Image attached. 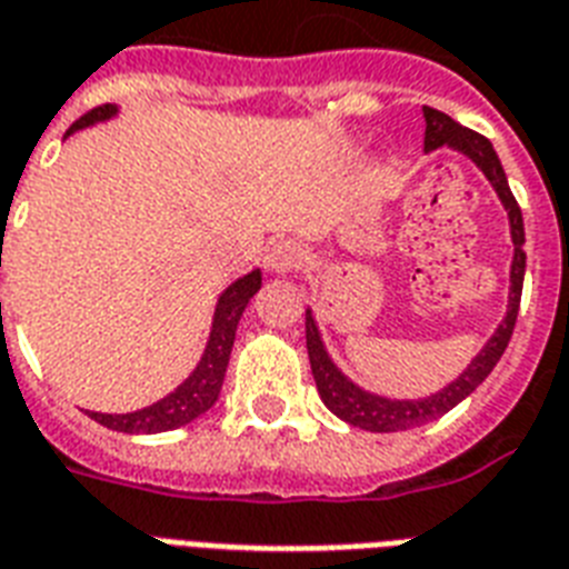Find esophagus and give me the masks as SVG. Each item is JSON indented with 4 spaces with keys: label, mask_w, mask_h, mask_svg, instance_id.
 Instances as JSON below:
<instances>
[{
    "label": "esophagus",
    "mask_w": 569,
    "mask_h": 569,
    "mask_svg": "<svg viewBox=\"0 0 569 569\" xmlns=\"http://www.w3.org/2000/svg\"><path fill=\"white\" fill-rule=\"evenodd\" d=\"M306 261V249L297 240H279L267 249V267L276 272H290L299 270Z\"/></svg>",
    "instance_id": "1"
}]
</instances>
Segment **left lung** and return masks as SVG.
<instances>
[{"label": "left lung", "mask_w": 569, "mask_h": 569, "mask_svg": "<svg viewBox=\"0 0 569 569\" xmlns=\"http://www.w3.org/2000/svg\"><path fill=\"white\" fill-rule=\"evenodd\" d=\"M425 121L427 151L442 148V144H448L453 151H463L466 157L487 174V180H490L492 187H496V192H499L501 204L508 210L510 237H513L508 317L501 320V326L496 329V335H492L490 341H487V347H483L481 353L475 356L472 365H469L448 389L436 391V395H430V398L425 400H389L380 398V395H371V391H362L335 368L332 359H329L323 350V341H320V332H317L315 317L308 311L306 347L317 391H320V400H323L326 407L332 409L341 421H347V425L353 427H362V430H371V433H398V430H409V427H421L427 425V421H436L439 416H445L448 409L457 407L463 398H469V395L490 377V371L496 368L501 353H505V347H508L510 335H513V326H517L522 279H526V249H522V246H526V228H522V210H519L517 198L510 192L508 178H505V169H501L499 157L492 151L490 139L481 133H475L469 127L457 124L453 118H448L445 112H439V109H430V106H425Z\"/></svg>", "instance_id": "left-lung-1"}]
</instances>
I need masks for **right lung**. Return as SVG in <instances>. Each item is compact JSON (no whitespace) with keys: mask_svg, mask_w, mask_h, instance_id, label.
<instances>
[{"mask_svg":"<svg viewBox=\"0 0 569 569\" xmlns=\"http://www.w3.org/2000/svg\"><path fill=\"white\" fill-rule=\"evenodd\" d=\"M116 116V106L103 103L94 106L91 112L73 121L70 133L79 130V127L94 124V121H103V118ZM261 288V272L254 270L243 279H237L231 288L224 290L219 297V306H216L213 315V329H210V341H207V350L201 356V362L189 380H183L178 389L171 391L169 398L157 400L151 407L136 409V412H127V416H103V412H88L94 418L97 425L109 427V430H118V433H162V430H174V427H183L189 421H196L201 412L213 407L219 391H222L224 368H228V359H231V347H234L237 323L243 317L249 299L258 293Z\"/></svg>","mask_w":569,"mask_h":569,"instance_id":"right-lung-1","label":"right lung"}]
</instances>
